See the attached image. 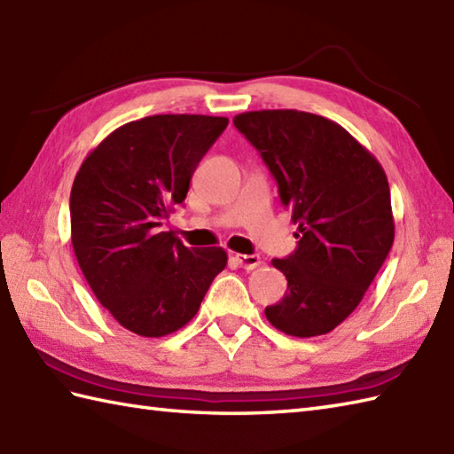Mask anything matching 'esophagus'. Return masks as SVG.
<instances>
[{
  "instance_id": "34e87169",
  "label": "esophagus",
  "mask_w": 454,
  "mask_h": 454,
  "mask_svg": "<svg viewBox=\"0 0 454 454\" xmlns=\"http://www.w3.org/2000/svg\"><path fill=\"white\" fill-rule=\"evenodd\" d=\"M234 259L238 262V265L239 267H244V269H247V271H252V269H255V267H259L262 265V257L259 255H246V254H236L234 255Z\"/></svg>"
}]
</instances>
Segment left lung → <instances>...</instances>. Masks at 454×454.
Listing matches in <instances>:
<instances>
[{
	"label": "left lung",
	"mask_w": 454,
	"mask_h": 454,
	"mask_svg": "<svg viewBox=\"0 0 454 454\" xmlns=\"http://www.w3.org/2000/svg\"><path fill=\"white\" fill-rule=\"evenodd\" d=\"M234 127L262 153L298 224L294 252L273 259L288 286L265 308L267 320L294 337L332 332L359 306L392 247L387 173L320 114L252 111L234 117Z\"/></svg>",
	"instance_id": "8db88e82"
}]
</instances>
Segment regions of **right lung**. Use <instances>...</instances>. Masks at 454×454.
Listing matches in <instances>:
<instances>
[{
  "label": "right lung",
  "mask_w": 454,
  "mask_h": 454,
  "mask_svg": "<svg viewBox=\"0 0 454 454\" xmlns=\"http://www.w3.org/2000/svg\"><path fill=\"white\" fill-rule=\"evenodd\" d=\"M226 117L153 114L122 124L88 158L70 195L72 246L85 281L122 327L177 332L226 267L222 247H185L161 232Z\"/></svg>",
  "instance_id": "add662e5"
}]
</instances>
